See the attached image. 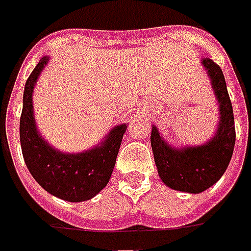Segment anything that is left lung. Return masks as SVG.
Returning <instances> with one entry per match:
<instances>
[{
	"mask_svg": "<svg viewBox=\"0 0 251 251\" xmlns=\"http://www.w3.org/2000/svg\"><path fill=\"white\" fill-rule=\"evenodd\" d=\"M212 79L214 94L220 103L221 122L216 136L206 144L175 150L152 128L151 146L160 178L169 188L186 193H201L221 178L230 163L235 144L234 115L221 67L212 59H202Z\"/></svg>",
	"mask_w": 251,
	"mask_h": 251,
	"instance_id": "8db88e82",
	"label": "left lung"
}]
</instances>
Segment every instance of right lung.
Returning <instances> with one entry per match:
<instances>
[{
	"mask_svg": "<svg viewBox=\"0 0 251 251\" xmlns=\"http://www.w3.org/2000/svg\"><path fill=\"white\" fill-rule=\"evenodd\" d=\"M49 62L43 56L26 80L20 120V140L26 167L35 181L58 199L70 202L87 201L104 188L114 171L127 124L112 128L101 146L82 153H62L43 140L33 114V90Z\"/></svg>",
	"mask_w": 251,
	"mask_h": 251,
	"instance_id": "right-lung-1",
	"label": "right lung"
}]
</instances>
